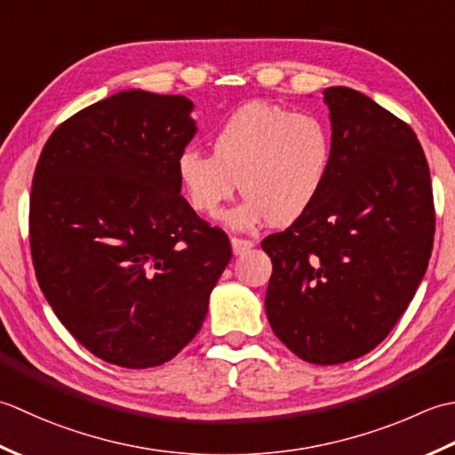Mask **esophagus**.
<instances>
[{"mask_svg": "<svg viewBox=\"0 0 455 455\" xmlns=\"http://www.w3.org/2000/svg\"><path fill=\"white\" fill-rule=\"evenodd\" d=\"M255 245V241L251 239H241V237H231V249H234L235 255H243L249 249Z\"/></svg>", "mask_w": 455, "mask_h": 455, "instance_id": "34e87169", "label": "esophagus"}]
</instances>
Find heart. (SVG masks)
Instances as JSON below:
<instances>
[{
    "label": "heart",
    "mask_w": 455,
    "mask_h": 455,
    "mask_svg": "<svg viewBox=\"0 0 455 455\" xmlns=\"http://www.w3.org/2000/svg\"><path fill=\"white\" fill-rule=\"evenodd\" d=\"M212 155L187 149L176 176L190 206L216 214L237 190L245 200L226 216L235 229L263 221L292 224L323 190L331 166V133L320 117L271 104L234 111L214 135Z\"/></svg>",
    "instance_id": "b5f03b06"
}]
</instances>
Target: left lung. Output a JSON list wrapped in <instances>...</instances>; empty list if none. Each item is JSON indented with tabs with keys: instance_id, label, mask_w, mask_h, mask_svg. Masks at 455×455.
<instances>
[{
	"instance_id": "8db88e82",
	"label": "left lung",
	"mask_w": 455,
	"mask_h": 455,
	"mask_svg": "<svg viewBox=\"0 0 455 455\" xmlns=\"http://www.w3.org/2000/svg\"><path fill=\"white\" fill-rule=\"evenodd\" d=\"M331 166L304 216L263 239L275 336L308 363L369 354L409 308L434 243L430 169L416 133L357 90H323Z\"/></svg>"
}]
</instances>
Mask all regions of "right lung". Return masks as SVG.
<instances>
[{
    "instance_id": "right-lung-1",
    "label": "right lung",
    "mask_w": 455,
    "mask_h": 455,
    "mask_svg": "<svg viewBox=\"0 0 455 455\" xmlns=\"http://www.w3.org/2000/svg\"><path fill=\"white\" fill-rule=\"evenodd\" d=\"M192 109L184 96L117 92L54 129L35 169L36 281L62 326L119 367L163 365L190 344L231 259L224 231L180 196Z\"/></svg>"
}]
</instances>
